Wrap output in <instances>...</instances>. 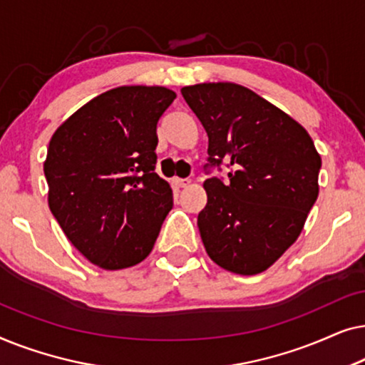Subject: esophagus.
<instances>
[{
	"mask_svg": "<svg viewBox=\"0 0 365 365\" xmlns=\"http://www.w3.org/2000/svg\"><path fill=\"white\" fill-rule=\"evenodd\" d=\"M173 184L176 187H187L191 184V179H181V178H173Z\"/></svg>",
	"mask_w": 365,
	"mask_h": 365,
	"instance_id": "esophagus-1",
	"label": "esophagus"
}]
</instances>
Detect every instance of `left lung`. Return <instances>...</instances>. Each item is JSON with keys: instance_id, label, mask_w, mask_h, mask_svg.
<instances>
[{"instance_id": "8db88e82", "label": "left lung", "mask_w": 365, "mask_h": 365, "mask_svg": "<svg viewBox=\"0 0 365 365\" xmlns=\"http://www.w3.org/2000/svg\"><path fill=\"white\" fill-rule=\"evenodd\" d=\"M209 136V163H229V184L206 179L197 226L217 266L254 276L302 232L319 196V156L309 133L282 109L236 83L181 89Z\"/></svg>"}]
</instances>
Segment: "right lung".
<instances>
[{"instance_id": "add662e5", "label": "right lung", "mask_w": 365, "mask_h": 365, "mask_svg": "<svg viewBox=\"0 0 365 365\" xmlns=\"http://www.w3.org/2000/svg\"><path fill=\"white\" fill-rule=\"evenodd\" d=\"M176 93L119 86L71 114L49 141L44 176L53 216L74 247L106 271L153 251L173 189L154 173L156 126Z\"/></svg>"}]
</instances>
